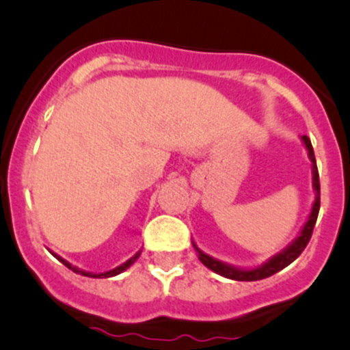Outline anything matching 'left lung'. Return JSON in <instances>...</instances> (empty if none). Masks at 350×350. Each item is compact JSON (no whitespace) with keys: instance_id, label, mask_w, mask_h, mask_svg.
<instances>
[{"instance_id":"left-lung-1","label":"left lung","mask_w":350,"mask_h":350,"mask_svg":"<svg viewBox=\"0 0 350 350\" xmlns=\"http://www.w3.org/2000/svg\"><path fill=\"white\" fill-rule=\"evenodd\" d=\"M301 139H304L305 146H307L308 157H310V160H312V163H313V187H315V190H317V197H315V202H313V207H312V212H310V217H308L307 224H305V228L301 229L300 236H298L297 239H295L293 243H291L290 246L286 247V250L282 251L280 254L273 256V258L269 259L268 262H265L261 268H256V269L232 268V266L224 265V262H221V261H217V259L211 258V256L204 254L199 250V247L193 244V246H196V251L199 253V259L202 262H204L205 266H207L208 269H212V271H215L217 275L226 276V278H229V280H237V282H258V280L268 278V276H271V275H275V273L282 271L283 268H286L290 262H293L295 259L298 258V256L304 253V250L307 247L310 237H312V232H313V228H315L317 217H319L320 182H319V170H317V161H315V154H313L312 142H310L307 136H301Z\"/></svg>"}]
</instances>
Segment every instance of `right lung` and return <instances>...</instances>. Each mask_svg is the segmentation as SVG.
I'll use <instances>...</instances> for the list:
<instances>
[{
  "label": "right lung",
  "instance_id": "1",
  "mask_svg": "<svg viewBox=\"0 0 350 350\" xmlns=\"http://www.w3.org/2000/svg\"><path fill=\"white\" fill-rule=\"evenodd\" d=\"M139 258V253H136L135 256H133L131 259H128V261L124 262V265H121V266H118V268H114V269H111V271H107V273H100V275H92V273H85V271H82V269H77V268H72V265L70 262H67L66 259H62V258H59L60 261L64 262V265L67 266L68 269H74L75 273H79V275H84V276H91V278H109V276H114V275H120L121 271H124L126 268H128V266H131L133 262L136 261V259Z\"/></svg>",
  "mask_w": 350,
  "mask_h": 350
}]
</instances>
